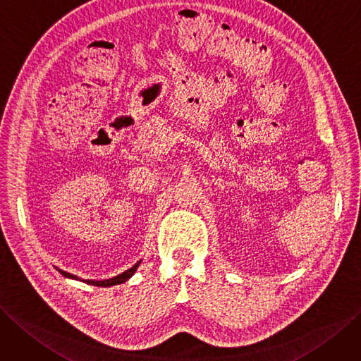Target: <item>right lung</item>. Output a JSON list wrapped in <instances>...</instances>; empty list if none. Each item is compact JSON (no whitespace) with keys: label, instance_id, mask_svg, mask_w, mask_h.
Segmentation results:
<instances>
[{"label":"right lung","instance_id":"1","mask_svg":"<svg viewBox=\"0 0 361 361\" xmlns=\"http://www.w3.org/2000/svg\"><path fill=\"white\" fill-rule=\"evenodd\" d=\"M140 263H141V262H138L137 264H133L130 269L125 271L123 274H120V275H117V276H114V278H110V279H104V281H92V279H83V281H85V283H87V284H92V286H98V287H110V286H116V284H122V283L128 281V279L133 275V272L137 271V268H138V264H140ZM59 272H61L63 276H66V278L78 279L75 275H71V274L65 272V271H61V269H59Z\"/></svg>","mask_w":361,"mask_h":361}]
</instances>
